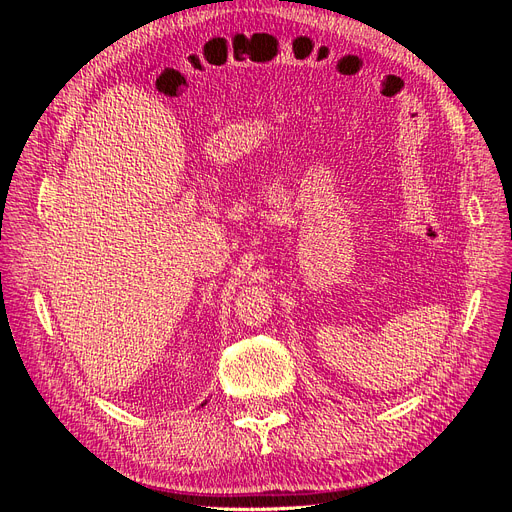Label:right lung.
Returning <instances> with one entry per match:
<instances>
[{
	"label": "right lung",
	"instance_id": "add662e5",
	"mask_svg": "<svg viewBox=\"0 0 512 512\" xmlns=\"http://www.w3.org/2000/svg\"><path fill=\"white\" fill-rule=\"evenodd\" d=\"M205 404H207V401H205ZM205 404H203V406H205Z\"/></svg>",
	"mask_w": 512,
	"mask_h": 512
}]
</instances>
